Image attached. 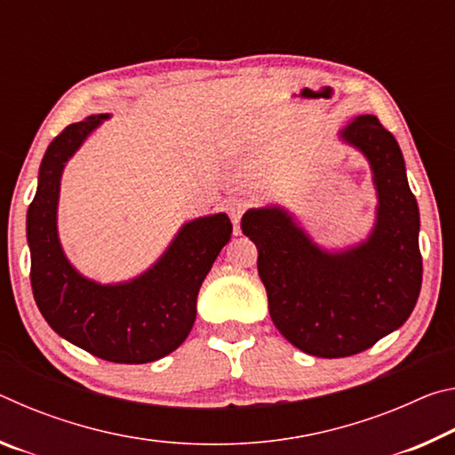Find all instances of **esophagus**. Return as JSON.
<instances>
[{
    "label": "esophagus",
    "mask_w": 455,
    "mask_h": 455,
    "mask_svg": "<svg viewBox=\"0 0 455 455\" xmlns=\"http://www.w3.org/2000/svg\"><path fill=\"white\" fill-rule=\"evenodd\" d=\"M252 203L246 196H235V198H230L228 200V204H227V211H228V217H230V220L235 222V225H238V222H241V217L243 214L246 212V209H249Z\"/></svg>",
    "instance_id": "1"
}]
</instances>
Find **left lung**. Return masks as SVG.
I'll use <instances>...</instances> for the list:
<instances>
[{"mask_svg": "<svg viewBox=\"0 0 455 455\" xmlns=\"http://www.w3.org/2000/svg\"><path fill=\"white\" fill-rule=\"evenodd\" d=\"M341 138L365 154L377 190V220L365 243L319 249L279 206L251 209L243 233L259 249V276L275 327L315 357H349L403 325L421 289L419 209L407 184L403 154L371 114Z\"/></svg>", "mask_w": 455, "mask_h": 455, "instance_id": "8db88e82", "label": "left lung"}]
</instances>
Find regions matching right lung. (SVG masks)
Returning a JSON list of instances; mask_svg holds the SVG:
<instances>
[{
    "instance_id": "obj_1",
    "label": "right lung",
    "mask_w": 455,
    "mask_h": 455,
    "mask_svg": "<svg viewBox=\"0 0 455 455\" xmlns=\"http://www.w3.org/2000/svg\"><path fill=\"white\" fill-rule=\"evenodd\" d=\"M108 116L76 122L44 154L28 209L34 299L60 337L112 363H150L180 347L196 319V297L214 259L233 235L225 212L187 222L158 263L136 279L98 284L82 276L61 251L56 212L68 158Z\"/></svg>"
}]
</instances>
